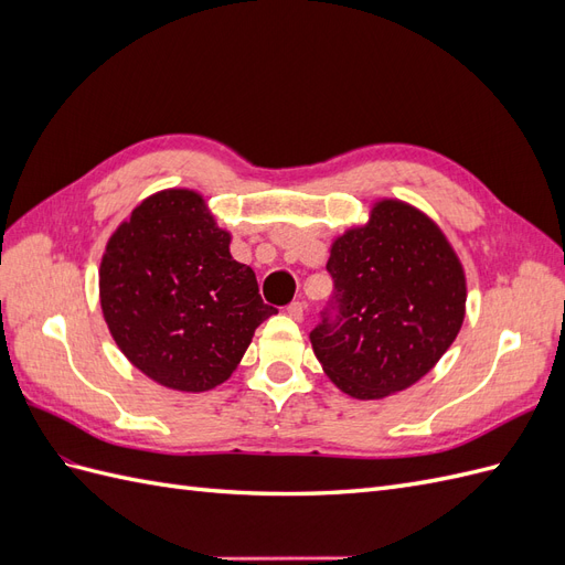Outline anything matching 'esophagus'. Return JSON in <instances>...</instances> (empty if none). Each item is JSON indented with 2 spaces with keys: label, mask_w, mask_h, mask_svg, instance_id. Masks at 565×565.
<instances>
[{
  "label": "esophagus",
  "mask_w": 565,
  "mask_h": 565,
  "mask_svg": "<svg viewBox=\"0 0 565 565\" xmlns=\"http://www.w3.org/2000/svg\"><path fill=\"white\" fill-rule=\"evenodd\" d=\"M303 313H306V306L301 301H292V303L287 306V316L292 318V320H297V322L303 320Z\"/></svg>",
  "instance_id": "esophagus-1"
}]
</instances>
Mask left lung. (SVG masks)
Masks as SVG:
<instances>
[{
	"mask_svg": "<svg viewBox=\"0 0 565 565\" xmlns=\"http://www.w3.org/2000/svg\"><path fill=\"white\" fill-rule=\"evenodd\" d=\"M334 295L311 332L324 374L358 401L419 382L465 322L467 278L452 245L424 212L380 200L365 226L330 249Z\"/></svg>",
	"mask_w": 565,
	"mask_h": 565,
	"instance_id": "1",
	"label": "left lung"
}]
</instances>
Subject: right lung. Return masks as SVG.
<instances>
[{"instance_id":"1","label":"right lung","mask_w":565,"mask_h":565,"mask_svg":"<svg viewBox=\"0 0 565 565\" xmlns=\"http://www.w3.org/2000/svg\"><path fill=\"white\" fill-rule=\"evenodd\" d=\"M228 245L231 233L188 188L146 198L110 235L100 309L119 351L152 382L188 393L224 384L276 313Z\"/></svg>"}]
</instances>
